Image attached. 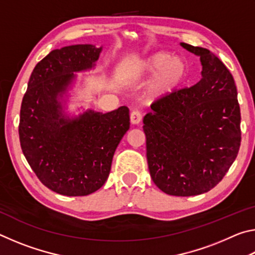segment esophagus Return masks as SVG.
<instances>
[{
  "instance_id": "esophagus-1",
  "label": "esophagus",
  "mask_w": 255,
  "mask_h": 255,
  "mask_svg": "<svg viewBox=\"0 0 255 255\" xmlns=\"http://www.w3.org/2000/svg\"><path fill=\"white\" fill-rule=\"evenodd\" d=\"M141 118H143V116H141V112L139 110H132L131 114H130V122L133 125H138L141 122Z\"/></svg>"
}]
</instances>
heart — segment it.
<instances>
[{
    "label": "heart",
    "instance_id": "heart-1",
    "mask_svg": "<svg viewBox=\"0 0 255 255\" xmlns=\"http://www.w3.org/2000/svg\"><path fill=\"white\" fill-rule=\"evenodd\" d=\"M156 73L148 86L147 96L152 100L171 96L183 83L187 64L180 57H171L167 53H156L144 60L133 72V77Z\"/></svg>",
    "mask_w": 255,
    "mask_h": 255
}]
</instances>
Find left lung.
I'll return each mask as SVG.
<instances>
[{
    "mask_svg": "<svg viewBox=\"0 0 255 255\" xmlns=\"http://www.w3.org/2000/svg\"><path fill=\"white\" fill-rule=\"evenodd\" d=\"M200 56L201 80L155 100L144 117L153 182L171 196L189 197L217 185L241 145V110L234 77L217 56L181 42Z\"/></svg>",
    "mask_w": 255,
    "mask_h": 255,
    "instance_id": "8db88e82",
    "label": "left lung"
}]
</instances>
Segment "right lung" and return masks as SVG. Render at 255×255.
<instances>
[{"label": "right lung", "mask_w": 255, "mask_h": 255, "mask_svg": "<svg viewBox=\"0 0 255 255\" xmlns=\"http://www.w3.org/2000/svg\"><path fill=\"white\" fill-rule=\"evenodd\" d=\"M101 48L74 45L55 49L33 68L21 103L19 137L25 159L47 188L63 196H88L108 179L112 157L129 129V109L63 115L58 98L74 72L94 66Z\"/></svg>", "instance_id": "add662e5"}]
</instances>
